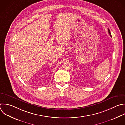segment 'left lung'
I'll return each instance as SVG.
<instances>
[{"instance_id":"left-lung-1","label":"left lung","mask_w":125,"mask_h":125,"mask_svg":"<svg viewBox=\"0 0 125 125\" xmlns=\"http://www.w3.org/2000/svg\"><path fill=\"white\" fill-rule=\"evenodd\" d=\"M108 33H109V35H110V37H111V33H110V30H109V29L108 28Z\"/></svg>"}]
</instances>
